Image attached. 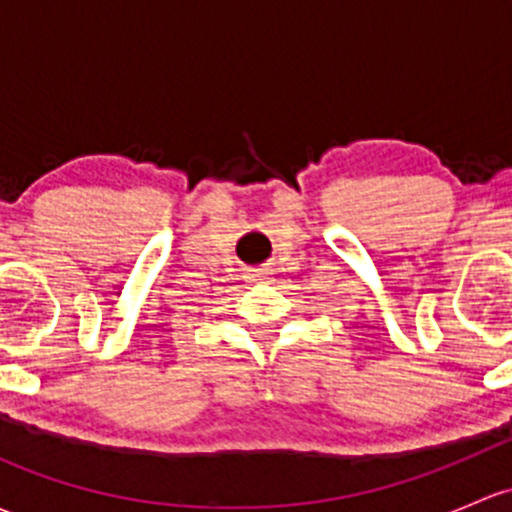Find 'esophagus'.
<instances>
[{"label": "esophagus", "instance_id": "1", "mask_svg": "<svg viewBox=\"0 0 512 512\" xmlns=\"http://www.w3.org/2000/svg\"><path fill=\"white\" fill-rule=\"evenodd\" d=\"M272 277V270H267V267H252V270H247L245 279L247 282H257V279H270Z\"/></svg>", "mask_w": 512, "mask_h": 512}]
</instances>
